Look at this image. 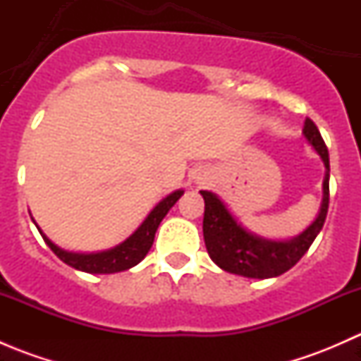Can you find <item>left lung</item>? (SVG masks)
<instances>
[{"label": "left lung", "mask_w": 361, "mask_h": 361, "mask_svg": "<svg viewBox=\"0 0 361 361\" xmlns=\"http://www.w3.org/2000/svg\"><path fill=\"white\" fill-rule=\"evenodd\" d=\"M302 134L325 164V180H323V201L318 216L295 238L278 241V239L262 238L246 231L216 194L201 190L204 197V243H206L211 260L224 271L255 279L281 276L304 257L305 251L323 228L326 213H329L330 197L329 150L318 127L311 118H305Z\"/></svg>", "instance_id": "left-lung-1"}]
</instances>
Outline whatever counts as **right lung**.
I'll use <instances>...</instances> for the list:
<instances>
[{
	"instance_id": "right-lung-1",
	"label": "right lung",
	"mask_w": 361,
	"mask_h": 361,
	"mask_svg": "<svg viewBox=\"0 0 361 361\" xmlns=\"http://www.w3.org/2000/svg\"><path fill=\"white\" fill-rule=\"evenodd\" d=\"M185 190H174L171 192L167 197H164L154 209L148 213V216L145 218L143 224L126 239L120 245L113 246L110 250L96 251V253H76V251H68L59 248L56 243L50 241L45 234H43L42 228L38 227L39 234H42L43 241L47 243L50 250L64 262L69 267L76 269V271L89 272V274H113V272H122L127 271V269L134 267V265L140 264L147 253L150 251L152 245H154L155 232H157L160 221L166 216L167 211L176 204L178 199L183 195Z\"/></svg>"
}]
</instances>
